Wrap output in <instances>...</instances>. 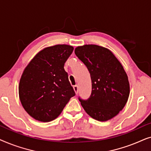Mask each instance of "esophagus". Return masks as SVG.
I'll return each instance as SVG.
<instances>
[{"label": "esophagus", "instance_id": "34e87169", "mask_svg": "<svg viewBox=\"0 0 151 151\" xmlns=\"http://www.w3.org/2000/svg\"><path fill=\"white\" fill-rule=\"evenodd\" d=\"M73 89L75 91L76 93L78 94V91H79V88H78V86L77 85H75L73 86Z\"/></svg>", "mask_w": 151, "mask_h": 151}]
</instances>
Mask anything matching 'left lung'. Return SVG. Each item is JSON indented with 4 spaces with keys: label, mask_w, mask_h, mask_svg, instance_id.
<instances>
[{
    "label": "left lung",
    "mask_w": 151,
    "mask_h": 151,
    "mask_svg": "<svg viewBox=\"0 0 151 151\" xmlns=\"http://www.w3.org/2000/svg\"><path fill=\"white\" fill-rule=\"evenodd\" d=\"M75 54L87 67L92 83L89 98H78L82 107L96 120L113 118L122 110L129 96V82L122 65L109 49L98 45L78 47Z\"/></svg>",
    "instance_id": "left-lung-1"
}]
</instances>
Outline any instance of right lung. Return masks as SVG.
Returning a JSON list of instances; mask_svg holds the SVG:
<instances>
[{"label": "right lung", "instance_id": "right-lung-1", "mask_svg": "<svg viewBox=\"0 0 151 151\" xmlns=\"http://www.w3.org/2000/svg\"><path fill=\"white\" fill-rule=\"evenodd\" d=\"M73 51V47L67 45L47 47L24 70L19 83L20 100L24 110L36 120L55 119L76 95L64 69Z\"/></svg>", "mask_w": 151, "mask_h": 151}]
</instances>
